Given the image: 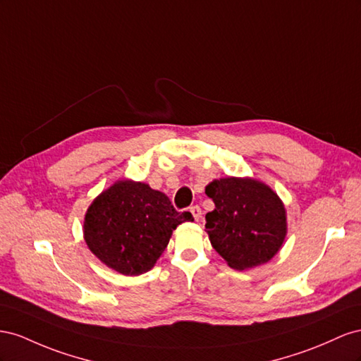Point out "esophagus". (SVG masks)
I'll return each instance as SVG.
<instances>
[{
	"label": "esophagus",
	"mask_w": 361,
	"mask_h": 361,
	"mask_svg": "<svg viewBox=\"0 0 361 361\" xmlns=\"http://www.w3.org/2000/svg\"><path fill=\"white\" fill-rule=\"evenodd\" d=\"M190 213L193 214V218H195V221H200L201 219V209L198 207V205H193V207H190Z\"/></svg>",
	"instance_id": "1"
}]
</instances>
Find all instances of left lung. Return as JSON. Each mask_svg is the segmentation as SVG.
I'll list each match as a JSON object with an SVG mask.
<instances>
[{"label": "left lung", "mask_w": 361, "mask_h": 361, "mask_svg": "<svg viewBox=\"0 0 361 361\" xmlns=\"http://www.w3.org/2000/svg\"><path fill=\"white\" fill-rule=\"evenodd\" d=\"M214 210L205 214L210 243L235 271L269 262L287 234V213L266 183L251 177H225L205 186Z\"/></svg>", "instance_id": "obj_1"}]
</instances>
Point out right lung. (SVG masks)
I'll list each match as a JSON object with an SVG mask.
<instances>
[{"mask_svg": "<svg viewBox=\"0 0 361 361\" xmlns=\"http://www.w3.org/2000/svg\"><path fill=\"white\" fill-rule=\"evenodd\" d=\"M186 221L163 192L149 184L118 180L92 201L85 214L87 248L110 269L122 275L151 271L166 248L172 231Z\"/></svg>", "mask_w": 361, "mask_h": 361, "instance_id": "obj_1", "label": "right lung"}]
</instances>
